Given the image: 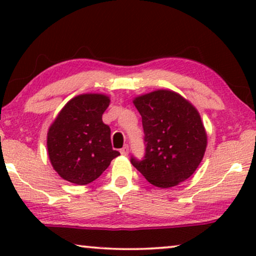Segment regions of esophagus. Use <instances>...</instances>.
Returning a JSON list of instances; mask_svg holds the SVG:
<instances>
[{"label":"esophagus","instance_id":"34e87169","mask_svg":"<svg viewBox=\"0 0 256 256\" xmlns=\"http://www.w3.org/2000/svg\"><path fill=\"white\" fill-rule=\"evenodd\" d=\"M120 152H121V155H124V156H127L128 155V152H129V146L128 144H126L124 148H122L121 150H120Z\"/></svg>","mask_w":256,"mask_h":256}]
</instances>
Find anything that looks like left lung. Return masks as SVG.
Listing matches in <instances>:
<instances>
[{"instance_id": "8db88e82", "label": "left lung", "mask_w": 256, "mask_h": 256, "mask_svg": "<svg viewBox=\"0 0 256 256\" xmlns=\"http://www.w3.org/2000/svg\"><path fill=\"white\" fill-rule=\"evenodd\" d=\"M142 116L144 156L130 162L150 184L166 188L194 172L206 149L200 115L180 94L160 90L134 100Z\"/></svg>"}]
</instances>
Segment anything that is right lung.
<instances>
[{
	"mask_svg": "<svg viewBox=\"0 0 256 256\" xmlns=\"http://www.w3.org/2000/svg\"><path fill=\"white\" fill-rule=\"evenodd\" d=\"M110 98L82 94L70 100L48 132V152L59 176L76 185L96 180L120 152L112 148L110 128L102 122Z\"/></svg>",
	"mask_w": 256,
	"mask_h": 256,
	"instance_id": "obj_1",
	"label": "right lung"
}]
</instances>
